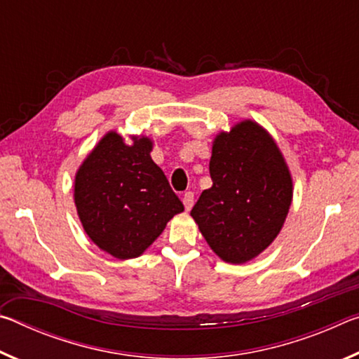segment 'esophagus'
<instances>
[{"label": "esophagus", "mask_w": 359, "mask_h": 359, "mask_svg": "<svg viewBox=\"0 0 359 359\" xmlns=\"http://www.w3.org/2000/svg\"><path fill=\"white\" fill-rule=\"evenodd\" d=\"M182 203L185 205V210H191L193 208V203H194V194L191 191H188L184 194V198H182Z\"/></svg>", "instance_id": "esophagus-1"}]
</instances>
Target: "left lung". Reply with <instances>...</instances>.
Listing matches in <instances>:
<instances>
[{
  "label": "left lung",
  "instance_id": "8db88e82",
  "mask_svg": "<svg viewBox=\"0 0 359 359\" xmlns=\"http://www.w3.org/2000/svg\"><path fill=\"white\" fill-rule=\"evenodd\" d=\"M209 171L214 184L191 217L218 258L244 264L283 228L293 201L290 168L269 131L245 118L215 136Z\"/></svg>",
  "mask_w": 359,
  "mask_h": 359
}]
</instances>
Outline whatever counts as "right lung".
<instances>
[{"label":"right lung","instance_id":"add662e5","mask_svg":"<svg viewBox=\"0 0 359 359\" xmlns=\"http://www.w3.org/2000/svg\"><path fill=\"white\" fill-rule=\"evenodd\" d=\"M107 131L74 177V204L90 241L117 259L137 258L184 204L151 160L154 141Z\"/></svg>","mask_w":359,"mask_h":359}]
</instances>
